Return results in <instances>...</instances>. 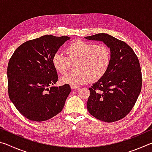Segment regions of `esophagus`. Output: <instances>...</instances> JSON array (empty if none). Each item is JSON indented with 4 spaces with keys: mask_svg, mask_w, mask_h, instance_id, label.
<instances>
[{
    "mask_svg": "<svg viewBox=\"0 0 152 152\" xmlns=\"http://www.w3.org/2000/svg\"><path fill=\"white\" fill-rule=\"evenodd\" d=\"M70 87H71V88L72 89H79L80 88V86H70Z\"/></svg>",
    "mask_w": 152,
    "mask_h": 152,
    "instance_id": "34e87169",
    "label": "esophagus"
}]
</instances>
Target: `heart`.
Wrapping results in <instances>:
<instances>
[{"instance_id":"obj_1","label":"heart","mask_w":152,"mask_h":152,"mask_svg":"<svg viewBox=\"0 0 152 152\" xmlns=\"http://www.w3.org/2000/svg\"><path fill=\"white\" fill-rule=\"evenodd\" d=\"M67 57L60 53L53 56L52 64L59 73L65 74L71 62L76 71L61 77V83L77 86L99 80L106 74L111 61V52L106 45H96L80 39L69 44L65 50Z\"/></svg>"}]
</instances>
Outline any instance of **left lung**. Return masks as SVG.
Wrapping results in <instances>:
<instances>
[{"label": "left lung", "mask_w": 152, "mask_h": 152, "mask_svg": "<svg viewBox=\"0 0 152 152\" xmlns=\"http://www.w3.org/2000/svg\"><path fill=\"white\" fill-rule=\"evenodd\" d=\"M85 38L102 41L111 52L106 74L89 88L87 109L102 121H117L129 113L140 94L142 76L140 61L129 45L111 35L98 33Z\"/></svg>", "instance_id": "obj_1"}]
</instances>
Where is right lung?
Listing matches in <instances>:
<instances>
[{"label":"right lung","mask_w":152,"mask_h":152,"mask_svg":"<svg viewBox=\"0 0 152 152\" xmlns=\"http://www.w3.org/2000/svg\"><path fill=\"white\" fill-rule=\"evenodd\" d=\"M68 39V36L43 35L23 43L10 58L7 68L9 96L28 119L44 121L62 110L71 88L69 84L50 87L58 79L52 58Z\"/></svg>","instance_id":"add662e5"}]
</instances>
